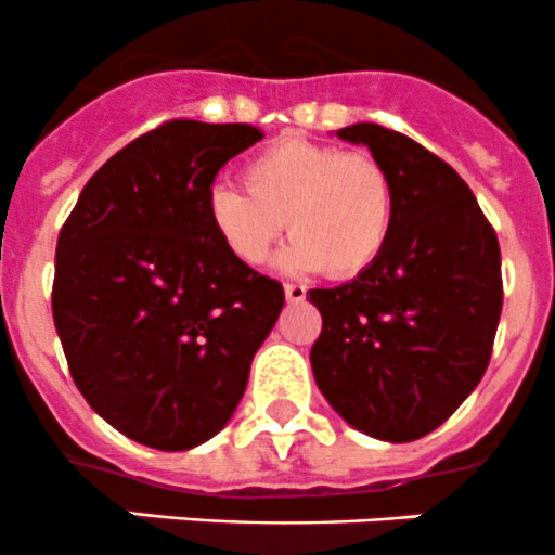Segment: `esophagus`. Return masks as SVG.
<instances>
[{
    "mask_svg": "<svg viewBox=\"0 0 555 555\" xmlns=\"http://www.w3.org/2000/svg\"><path fill=\"white\" fill-rule=\"evenodd\" d=\"M285 299H288V301H294V305H296V301H305V296H307V288H305V285H294V283H285Z\"/></svg>",
    "mask_w": 555,
    "mask_h": 555,
    "instance_id": "esophagus-1",
    "label": "esophagus"
}]
</instances>
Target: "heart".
Returning a JSON list of instances; mask_svg holds the SVG:
<instances>
[{
	"instance_id": "heart-1",
	"label": "heart",
	"mask_w": 555,
	"mask_h": 555,
	"mask_svg": "<svg viewBox=\"0 0 555 555\" xmlns=\"http://www.w3.org/2000/svg\"><path fill=\"white\" fill-rule=\"evenodd\" d=\"M243 180L248 191L216 185L207 212L229 254L248 267L264 264L285 227L294 240L280 267L291 275H356L391 237L393 180L370 153L283 137L248 158Z\"/></svg>"
}]
</instances>
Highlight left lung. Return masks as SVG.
Segmentation results:
<instances>
[{
	"label": "left lung",
	"instance_id": "1",
	"mask_svg": "<svg viewBox=\"0 0 555 555\" xmlns=\"http://www.w3.org/2000/svg\"><path fill=\"white\" fill-rule=\"evenodd\" d=\"M397 194L393 229L366 270L312 288L323 328L310 350L326 402L353 429L413 442L456 413L486 372L502 315V256L456 169L410 137L353 124Z\"/></svg>",
	"mask_w": 555,
	"mask_h": 555
}]
</instances>
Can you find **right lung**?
<instances>
[{
	"label": "right lung",
	"mask_w": 555,
	"mask_h": 555,
	"mask_svg": "<svg viewBox=\"0 0 555 555\" xmlns=\"http://www.w3.org/2000/svg\"><path fill=\"white\" fill-rule=\"evenodd\" d=\"M259 140L169 120L99 167L59 234L53 323L73 380L140 446L216 437L283 310V285L234 259L207 212L223 164Z\"/></svg>",
	"instance_id": "right-lung-1"
}]
</instances>
